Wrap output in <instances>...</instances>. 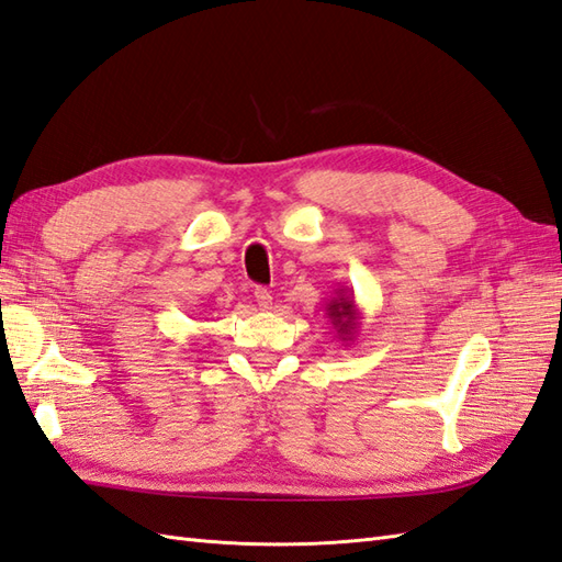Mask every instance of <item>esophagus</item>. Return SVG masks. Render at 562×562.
Instances as JSON below:
<instances>
[{
  "instance_id": "obj_1",
  "label": "esophagus",
  "mask_w": 562,
  "mask_h": 562,
  "mask_svg": "<svg viewBox=\"0 0 562 562\" xmlns=\"http://www.w3.org/2000/svg\"><path fill=\"white\" fill-rule=\"evenodd\" d=\"M255 300H257V305H259V310H271V293L267 291V289H255Z\"/></svg>"
}]
</instances>
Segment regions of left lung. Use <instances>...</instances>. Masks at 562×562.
<instances>
[{"label":"left lung","instance_id":"8db88e82","mask_svg":"<svg viewBox=\"0 0 562 562\" xmlns=\"http://www.w3.org/2000/svg\"><path fill=\"white\" fill-rule=\"evenodd\" d=\"M326 317L331 319V326L336 328V338L344 346L355 344V336H358L362 326V314L355 303V295L350 289H338L336 297L326 303Z\"/></svg>","mask_w":562,"mask_h":562}]
</instances>
